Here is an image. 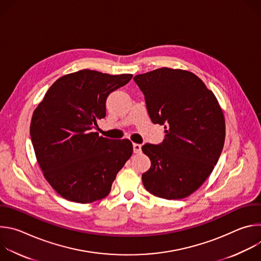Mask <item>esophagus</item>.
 I'll list each match as a JSON object with an SVG mask.
<instances>
[{
  "mask_svg": "<svg viewBox=\"0 0 261 261\" xmlns=\"http://www.w3.org/2000/svg\"><path fill=\"white\" fill-rule=\"evenodd\" d=\"M133 151L134 153H140L141 152V144L138 143H133Z\"/></svg>",
  "mask_w": 261,
  "mask_h": 261,
  "instance_id": "obj_1",
  "label": "esophagus"
}]
</instances>
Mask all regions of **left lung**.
I'll return each mask as SVG.
<instances>
[{"mask_svg": "<svg viewBox=\"0 0 261 261\" xmlns=\"http://www.w3.org/2000/svg\"><path fill=\"white\" fill-rule=\"evenodd\" d=\"M144 95L147 114L163 125L161 143H145L151 167L142 174L144 188L165 199L196 191L212 173L225 140L222 109L204 83L185 70L160 68L134 76Z\"/></svg>", "mask_w": 261, "mask_h": 261, "instance_id": "1", "label": "left lung"}]
</instances>
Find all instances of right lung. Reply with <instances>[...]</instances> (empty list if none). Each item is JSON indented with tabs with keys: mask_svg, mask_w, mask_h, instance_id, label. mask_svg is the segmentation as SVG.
I'll return each instance as SVG.
<instances>
[{
	"mask_svg": "<svg viewBox=\"0 0 261 261\" xmlns=\"http://www.w3.org/2000/svg\"><path fill=\"white\" fill-rule=\"evenodd\" d=\"M131 79L132 74L110 75L89 69L74 72L59 79L35 109L30 134L36 158L65 199L89 203L106 197L131 157L130 140L94 132L106 116L108 95Z\"/></svg>",
	"mask_w": 261,
	"mask_h": 261,
	"instance_id": "obj_1",
	"label": "right lung"
}]
</instances>
